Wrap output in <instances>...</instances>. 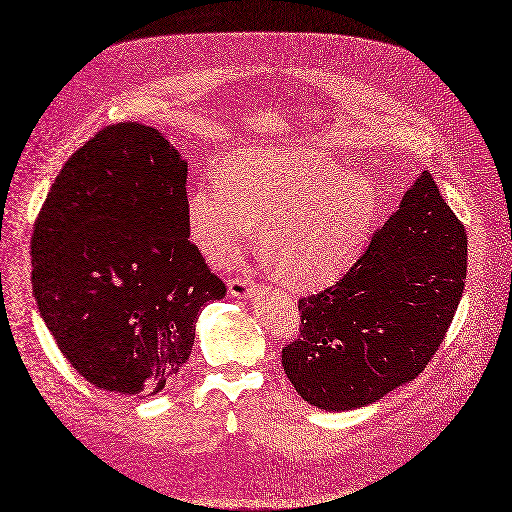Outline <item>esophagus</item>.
I'll return each instance as SVG.
<instances>
[{"instance_id": "esophagus-1", "label": "esophagus", "mask_w": 512, "mask_h": 512, "mask_svg": "<svg viewBox=\"0 0 512 512\" xmlns=\"http://www.w3.org/2000/svg\"><path fill=\"white\" fill-rule=\"evenodd\" d=\"M256 285L250 281V279H243V277H237V279H231L229 281V294L233 298H254L256 294Z\"/></svg>"}]
</instances>
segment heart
I'll list each match as a JSON object with an SVG mask.
<instances>
[{"label": "heart", "instance_id": "heart-1", "mask_svg": "<svg viewBox=\"0 0 512 512\" xmlns=\"http://www.w3.org/2000/svg\"><path fill=\"white\" fill-rule=\"evenodd\" d=\"M375 214L367 179L300 145L241 148L218 164V181L185 200L189 237L210 262L231 260L260 225L262 252L300 289L342 275L367 243Z\"/></svg>", "mask_w": 512, "mask_h": 512}]
</instances>
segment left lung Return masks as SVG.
<instances>
[{"mask_svg": "<svg viewBox=\"0 0 512 512\" xmlns=\"http://www.w3.org/2000/svg\"><path fill=\"white\" fill-rule=\"evenodd\" d=\"M465 279V227L425 170L348 273L298 302L300 335L281 352L287 379L323 410L381 400L423 373Z\"/></svg>", "mask_w": 512, "mask_h": 512, "instance_id": "left-lung-1", "label": "left lung"}]
</instances>
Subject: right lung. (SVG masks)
Instances as JSON below:
<instances>
[{
    "instance_id": "1",
    "label": "right lung",
    "mask_w": 512,
    "mask_h": 512,
    "mask_svg": "<svg viewBox=\"0 0 512 512\" xmlns=\"http://www.w3.org/2000/svg\"><path fill=\"white\" fill-rule=\"evenodd\" d=\"M187 160L158 129L118 123L68 158L37 216L33 294L60 352L91 385L154 396L227 287L185 223Z\"/></svg>"
}]
</instances>
